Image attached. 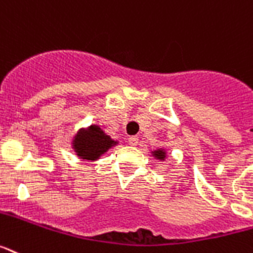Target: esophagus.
Returning a JSON list of instances; mask_svg holds the SVG:
<instances>
[{
  "label": "esophagus",
  "mask_w": 253,
  "mask_h": 253,
  "mask_svg": "<svg viewBox=\"0 0 253 253\" xmlns=\"http://www.w3.org/2000/svg\"><path fill=\"white\" fill-rule=\"evenodd\" d=\"M128 142H129V144H130V146H138V142H139V139H138V137L137 135H133V137H130L128 139Z\"/></svg>",
  "instance_id": "34e87169"
}]
</instances>
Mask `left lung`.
<instances>
[{
    "mask_svg": "<svg viewBox=\"0 0 253 253\" xmlns=\"http://www.w3.org/2000/svg\"><path fill=\"white\" fill-rule=\"evenodd\" d=\"M152 156L155 159L160 160V161H165V159L168 157V152H166L165 148H157V150L152 151Z\"/></svg>",
    "mask_w": 253,
    "mask_h": 253,
    "instance_id": "8db88e82",
    "label": "left lung"
}]
</instances>
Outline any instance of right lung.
Masks as SVG:
<instances>
[{"label":"right lung","mask_w":253,"mask_h":253,"mask_svg":"<svg viewBox=\"0 0 253 253\" xmlns=\"http://www.w3.org/2000/svg\"><path fill=\"white\" fill-rule=\"evenodd\" d=\"M116 144H119V141L106 134L97 124L81 128L71 139V147L75 155L83 161H97Z\"/></svg>","instance_id":"obj_1"}]
</instances>
